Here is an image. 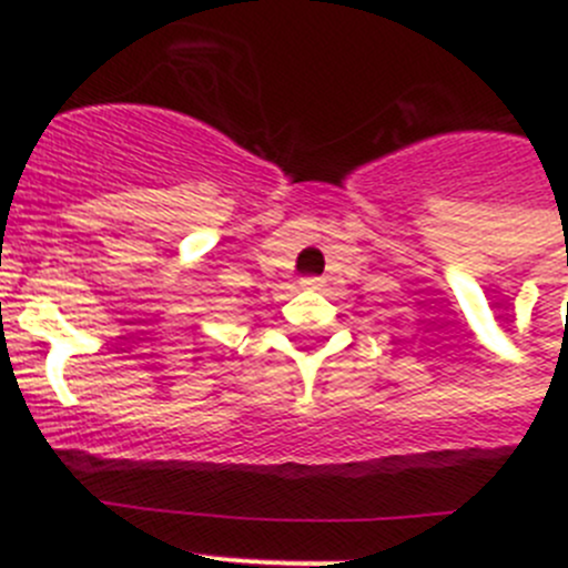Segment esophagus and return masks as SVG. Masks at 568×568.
I'll return each instance as SVG.
<instances>
[{"label": "esophagus", "mask_w": 568, "mask_h": 568, "mask_svg": "<svg viewBox=\"0 0 568 568\" xmlns=\"http://www.w3.org/2000/svg\"><path fill=\"white\" fill-rule=\"evenodd\" d=\"M324 283H326L324 277H305V280H302V285H305V288H324Z\"/></svg>", "instance_id": "34e87169"}]
</instances>
